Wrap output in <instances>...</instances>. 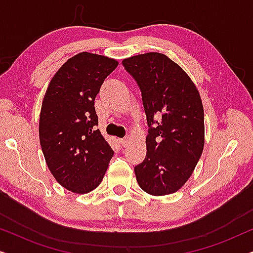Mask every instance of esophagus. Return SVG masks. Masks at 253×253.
Returning a JSON list of instances; mask_svg holds the SVG:
<instances>
[{"label": "esophagus", "mask_w": 253, "mask_h": 253, "mask_svg": "<svg viewBox=\"0 0 253 253\" xmlns=\"http://www.w3.org/2000/svg\"><path fill=\"white\" fill-rule=\"evenodd\" d=\"M129 140H130V138H129V137L121 138V139H120V143H121V145H122V146H126V145L129 144Z\"/></svg>", "instance_id": "esophagus-1"}]
</instances>
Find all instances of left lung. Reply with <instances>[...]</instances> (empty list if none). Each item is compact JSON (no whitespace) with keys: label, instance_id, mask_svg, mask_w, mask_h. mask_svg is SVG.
<instances>
[{"label":"left lung","instance_id":"left-lung-1","mask_svg":"<svg viewBox=\"0 0 253 253\" xmlns=\"http://www.w3.org/2000/svg\"><path fill=\"white\" fill-rule=\"evenodd\" d=\"M141 91L150 126L146 158L134 167L137 182L152 196L174 193L185 184L205 144L204 108L195 83L160 53L124 58Z\"/></svg>","mask_w":253,"mask_h":253}]
</instances>
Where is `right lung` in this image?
Segmentation results:
<instances>
[{
    "instance_id": "right-lung-1",
    "label": "right lung",
    "mask_w": 253,
    "mask_h": 253,
    "mask_svg": "<svg viewBox=\"0 0 253 253\" xmlns=\"http://www.w3.org/2000/svg\"><path fill=\"white\" fill-rule=\"evenodd\" d=\"M119 62L83 51L54 75L43 96L40 145L55 179L69 191L88 193L101 183L114 152L95 130L94 100Z\"/></svg>"
}]
</instances>
